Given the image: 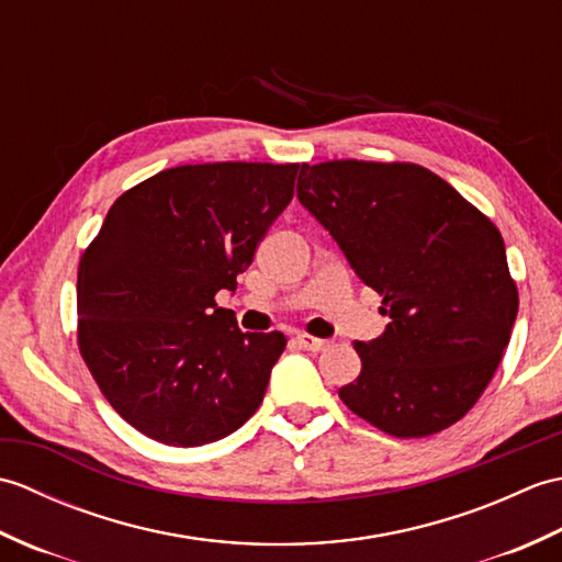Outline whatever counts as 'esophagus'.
Returning <instances> with one entry per match:
<instances>
[{
  "mask_svg": "<svg viewBox=\"0 0 562 562\" xmlns=\"http://www.w3.org/2000/svg\"><path fill=\"white\" fill-rule=\"evenodd\" d=\"M296 342H300L302 348L308 350V352H324V350L328 348V345H330V340L306 336V333H302V336H296Z\"/></svg>",
  "mask_w": 562,
  "mask_h": 562,
  "instance_id": "obj_1",
  "label": "esophagus"
}]
</instances>
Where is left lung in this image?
Wrapping results in <instances>:
<instances>
[{"label":"left lung","instance_id":"left-lung-1","mask_svg":"<svg viewBox=\"0 0 562 562\" xmlns=\"http://www.w3.org/2000/svg\"><path fill=\"white\" fill-rule=\"evenodd\" d=\"M296 198L336 238L386 330L355 342L362 372L338 393L381 432H441L491 384L517 321L497 226L417 164H302Z\"/></svg>","mask_w":562,"mask_h":562}]
</instances>
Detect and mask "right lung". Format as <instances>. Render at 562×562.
I'll use <instances>...</instances> for the list:
<instances>
[{
	"mask_svg": "<svg viewBox=\"0 0 562 562\" xmlns=\"http://www.w3.org/2000/svg\"><path fill=\"white\" fill-rule=\"evenodd\" d=\"M300 164L176 166L113 202L77 274L79 350L125 423L171 447L241 427L266 396L282 333L238 330L236 290Z\"/></svg>",
	"mask_w": 562,
	"mask_h": 562,
	"instance_id": "add662e5",
	"label": "right lung"
}]
</instances>
